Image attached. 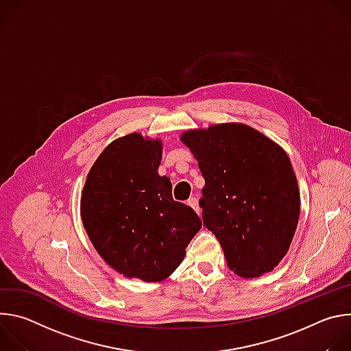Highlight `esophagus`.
<instances>
[{
    "instance_id": "34e87169",
    "label": "esophagus",
    "mask_w": 351,
    "mask_h": 351,
    "mask_svg": "<svg viewBox=\"0 0 351 351\" xmlns=\"http://www.w3.org/2000/svg\"><path fill=\"white\" fill-rule=\"evenodd\" d=\"M187 204L199 215V213H202V208H199V204H198V199L195 198V197H191L189 202H187Z\"/></svg>"
}]
</instances>
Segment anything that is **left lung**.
Here are the masks:
<instances>
[{
	"label": "left lung",
	"instance_id": "8db88e82",
	"mask_svg": "<svg viewBox=\"0 0 351 351\" xmlns=\"http://www.w3.org/2000/svg\"><path fill=\"white\" fill-rule=\"evenodd\" d=\"M206 180L204 226L243 278L272 271L286 256L300 215L297 179L272 140L241 123L189 130L180 137Z\"/></svg>",
	"mask_w": 351,
	"mask_h": 351
}]
</instances>
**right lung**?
I'll use <instances>...</instances> for the list:
<instances>
[{
	"mask_svg": "<svg viewBox=\"0 0 351 351\" xmlns=\"http://www.w3.org/2000/svg\"><path fill=\"white\" fill-rule=\"evenodd\" d=\"M162 144L132 133L112 141L88 172L82 221L97 253L119 274L157 282L184 258L202 228L195 211L172 197L158 175Z\"/></svg>",
	"mask_w": 351,
	"mask_h": 351,
	"instance_id": "right-lung-1",
	"label": "right lung"
}]
</instances>
